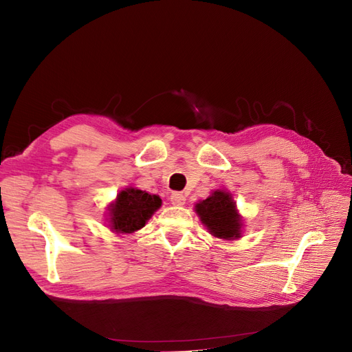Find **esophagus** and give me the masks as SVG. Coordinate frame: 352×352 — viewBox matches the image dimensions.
Wrapping results in <instances>:
<instances>
[{
    "instance_id": "esophagus-1",
    "label": "esophagus",
    "mask_w": 352,
    "mask_h": 352,
    "mask_svg": "<svg viewBox=\"0 0 352 352\" xmlns=\"http://www.w3.org/2000/svg\"><path fill=\"white\" fill-rule=\"evenodd\" d=\"M170 201H172L173 206H184L186 198L182 192H173L172 197H170Z\"/></svg>"
}]
</instances>
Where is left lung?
Returning a JSON list of instances; mask_svg holds the SVG:
<instances>
[{
  "label": "left lung",
  "mask_w": 352,
  "mask_h": 352,
  "mask_svg": "<svg viewBox=\"0 0 352 352\" xmlns=\"http://www.w3.org/2000/svg\"><path fill=\"white\" fill-rule=\"evenodd\" d=\"M195 212L211 236L223 241L242 238L243 217L233 195L226 189L212 190L210 197L195 204Z\"/></svg>",
  "instance_id": "1"
}]
</instances>
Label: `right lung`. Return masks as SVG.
I'll list each match as a JSON object with an SVG mask.
<instances>
[{
  "mask_svg": "<svg viewBox=\"0 0 352 352\" xmlns=\"http://www.w3.org/2000/svg\"><path fill=\"white\" fill-rule=\"evenodd\" d=\"M162 207L158 195L127 186L119 190L116 199L107 207V226L120 235H131L142 229L154 212Z\"/></svg>",
  "mask_w": 352,
  "mask_h": 352,
  "instance_id": "add662e5",
  "label": "right lung"
}]
</instances>
